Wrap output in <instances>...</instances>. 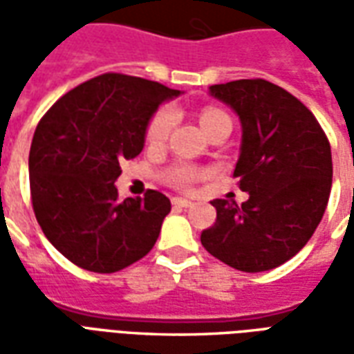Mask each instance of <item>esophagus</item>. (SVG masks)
<instances>
[{
	"instance_id": "esophagus-1",
	"label": "esophagus",
	"mask_w": 354,
	"mask_h": 354,
	"mask_svg": "<svg viewBox=\"0 0 354 354\" xmlns=\"http://www.w3.org/2000/svg\"><path fill=\"white\" fill-rule=\"evenodd\" d=\"M172 205H174V207H182V208L193 207L192 201L184 199V197H174V199H172Z\"/></svg>"
}]
</instances>
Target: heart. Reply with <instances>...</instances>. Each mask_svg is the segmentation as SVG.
<instances>
[{"instance_id":"b5f03b06","label":"heart","mask_w":354,"mask_h":354,"mask_svg":"<svg viewBox=\"0 0 354 354\" xmlns=\"http://www.w3.org/2000/svg\"><path fill=\"white\" fill-rule=\"evenodd\" d=\"M178 121V113L174 108H162L155 113L149 123H147L146 129V140L149 146H162L167 140H169L170 132L174 129V124ZM231 123V117L218 108H205L201 111V124L203 129L210 134L214 131L216 127L220 124ZM203 176V172L199 169H195L192 165H185V162H180V165H174L170 167L169 170H165L162 174V180L167 182L172 187L176 189H187L192 187L199 178Z\"/></svg>"}]
</instances>
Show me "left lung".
Returning <instances> with one entry per match:
<instances>
[{
	"mask_svg": "<svg viewBox=\"0 0 354 354\" xmlns=\"http://www.w3.org/2000/svg\"><path fill=\"white\" fill-rule=\"evenodd\" d=\"M210 94L241 119L233 176L248 199L212 201L216 222L201 243L239 271H269L294 258L322 220L332 187L330 142L296 96L266 80L212 85Z\"/></svg>",
	"mask_w": 354,
	"mask_h": 354,
	"instance_id": "obj_1",
	"label": "left lung"
}]
</instances>
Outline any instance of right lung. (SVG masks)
Listing matches in <instances>:
<instances>
[{"label": "right lung", "mask_w": 354, "mask_h": 354, "mask_svg": "<svg viewBox=\"0 0 354 354\" xmlns=\"http://www.w3.org/2000/svg\"><path fill=\"white\" fill-rule=\"evenodd\" d=\"M180 91L157 81L104 73L58 98L30 147L35 218L58 252L81 269L115 273L142 260L161 233L170 201L147 189L121 201L119 162L144 149L159 104Z\"/></svg>", "instance_id": "1"}]
</instances>
